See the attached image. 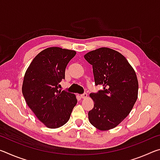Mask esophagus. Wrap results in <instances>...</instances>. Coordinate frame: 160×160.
<instances>
[{
    "label": "esophagus",
    "mask_w": 160,
    "mask_h": 160,
    "mask_svg": "<svg viewBox=\"0 0 160 160\" xmlns=\"http://www.w3.org/2000/svg\"><path fill=\"white\" fill-rule=\"evenodd\" d=\"M87 97H88V94H87V93H84L82 94H80V97H81V98H82V99L87 98Z\"/></svg>",
    "instance_id": "34e87169"
}]
</instances>
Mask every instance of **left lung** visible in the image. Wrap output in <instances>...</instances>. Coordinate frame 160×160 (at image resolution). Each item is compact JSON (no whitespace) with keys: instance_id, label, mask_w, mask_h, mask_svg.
<instances>
[{"instance_id":"left-lung-1","label":"left lung","mask_w":160,"mask_h":160,"mask_svg":"<svg viewBox=\"0 0 160 160\" xmlns=\"http://www.w3.org/2000/svg\"><path fill=\"white\" fill-rule=\"evenodd\" d=\"M84 57L92 66L96 85L103 86V90L90 94L94 107L89 121L99 131L112 129L129 114L138 99L136 73L122 54L112 48H97Z\"/></svg>"}]
</instances>
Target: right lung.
Wrapping results in <instances>:
<instances>
[{"instance_id":"obj_1","label":"right lung","mask_w":160,"mask_h":160,"mask_svg":"<svg viewBox=\"0 0 160 160\" xmlns=\"http://www.w3.org/2000/svg\"><path fill=\"white\" fill-rule=\"evenodd\" d=\"M76 51L49 47L36 56L24 76L22 94L27 104L47 128L66 124L78 100L74 94L58 88L65 79V70Z\"/></svg>"}]
</instances>
